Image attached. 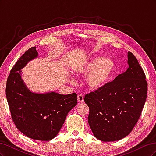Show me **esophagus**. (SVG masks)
Segmentation results:
<instances>
[{
	"label": "esophagus",
	"instance_id": "1",
	"mask_svg": "<svg viewBox=\"0 0 156 156\" xmlns=\"http://www.w3.org/2000/svg\"><path fill=\"white\" fill-rule=\"evenodd\" d=\"M77 100L79 103H83L84 101V97L82 94H79L77 96Z\"/></svg>",
	"mask_w": 156,
	"mask_h": 156
}]
</instances>
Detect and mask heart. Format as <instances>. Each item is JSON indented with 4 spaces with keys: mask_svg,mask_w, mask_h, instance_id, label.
Wrapping results in <instances>:
<instances>
[{
    "mask_svg": "<svg viewBox=\"0 0 156 156\" xmlns=\"http://www.w3.org/2000/svg\"><path fill=\"white\" fill-rule=\"evenodd\" d=\"M115 69L112 60L101 56H92L82 60L73 68L77 75H87L86 84L92 90H98L109 81Z\"/></svg>",
    "mask_w": 156,
    "mask_h": 156,
    "instance_id": "obj_1",
    "label": "heart"
}]
</instances>
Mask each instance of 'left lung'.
Wrapping results in <instances>:
<instances>
[{
    "label": "left lung",
    "instance_id": "left-lung-1",
    "mask_svg": "<svg viewBox=\"0 0 156 156\" xmlns=\"http://www.w3.org/2000/svg\"><path fill=\"white\" fill-rule=\"evenodd\" d=\"M128 68L112 82L87 94L88 124L94 135L104 142L128 135L140 116L147 96V82L137 59L127 53Z\"/></svg>",
    "mask_w": 156,
    "mask_h": 156
}]
</instances>
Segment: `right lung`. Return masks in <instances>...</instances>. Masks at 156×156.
I'll return each instance as SVG.
<instances>
[{
  "mask_svg": "<svg viewBox=\"0 0 156 156\" xmlns=\"http://www.w3.org/2000/svg\"><path fill=\"white\" fill-rule=\"evenodd\" d=\"M37 57L36 47H32L17 61L7 80L6 95L17 128L30 139L50 140L58 135L68 113L77 104V95L30 91L22 79L21 69Z\"/></svg>",
  "mask_w": 156,
  "mask_h": 156,
  "instance_id": "add662e5",
  "label": "right lung"
}]
</instances>
